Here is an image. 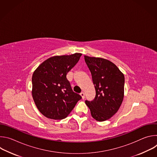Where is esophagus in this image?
<instances>
[{
    "label": "esophagus",
    "instance_id": "obj_1",
    "mask_svg": "<svg viewBox=\"0 0 157 157\" xmlns=\"http://www.w3.org/2000/svg\"><path fill=\"white\" fill-rule=\"evenodd\" d=\"M80 95H81V96L82 97V99H84V98H85V95H84V92H81V93H80Z\"/></svg>",
    "mask_w": 157,
    "mask_h": 157
}]
</instances>
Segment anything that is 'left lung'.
Listing matches in <instances>:
<instances>
[{
    "label": "left lung",
    "instance_id": "left-lung-1",
    "mask_svg": "<svg viewBox=\"0 0 157 157\" xmlns=\"http://www.w3.org/2000/svg\"><path fill=\"white\" fill-rule=\"evenodd\" d=\"M96 90L92 101H86L92 117L102 122L113 117L120 108L124 96V76L118 67L108 59L84 55Z\"/></svg>",
    "mask_w": 157,
    "mask_h": 157
}]
</instances>
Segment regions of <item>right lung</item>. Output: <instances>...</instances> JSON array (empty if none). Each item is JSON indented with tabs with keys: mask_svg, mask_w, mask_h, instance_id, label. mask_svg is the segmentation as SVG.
I'll return each instance as SVG.
<instances>
[{
	"mask_svg": "<svg viewBox=\"0 0 157 157\" xmlns=\"http://www.w3.org/2000/svg\"><path fill=\"white\" fill-rule=\"evenodd\" d=\"M81 53L54 56L40 64L32 76V97L46 117L61 120L68 116L81 96L74 93L66 75L78 62Z\"/></svg>",
	"mask_w": 157,
	"mask_h": 157,
	"instance_id": "obj_1",
	"label": "right lung"
}]
</instances>
